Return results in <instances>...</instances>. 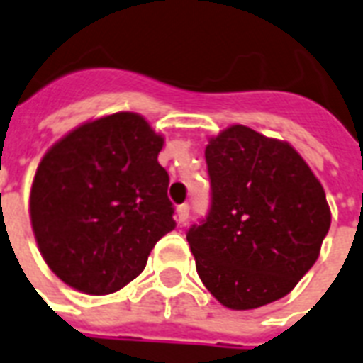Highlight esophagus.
Instances as JSON below:
<instances>
[{
	"mask_svg": "<svg viewBox=\"0 0 363 363\" xmlns=\"http://www.w3.org/2000/svg\"><path fill=\"white\" fill-rule=\"evenodd\" d=\"M188 213H190V207H188L186 203L177 207V222H179V226H184V224H186Z\"/></svg>",
	"mask_w": 363,
	"mask_h": 363,
	"instance_id": "34e87169",
	"label": "esophagus"
}]
</instances>
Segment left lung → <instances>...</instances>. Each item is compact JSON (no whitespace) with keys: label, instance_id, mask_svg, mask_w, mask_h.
Instances as JSON below:
<instances>
[{"label":"left lung","instance_id":"8db88e82","mask_svg":"<svg viewBox=\"0 0 363 363\" xmlns=\"http://www.w3.org/2000/svg\"><path fill=\"white\" fill-rule=\"evenodd\" d=\"M213 205L186 239L196 269L228 309L284 298L320 256L332 213L320 181L288 141L233 124L205 147Z\"/></svg>","mask_w":363,"mask_h":363}]
</instances>
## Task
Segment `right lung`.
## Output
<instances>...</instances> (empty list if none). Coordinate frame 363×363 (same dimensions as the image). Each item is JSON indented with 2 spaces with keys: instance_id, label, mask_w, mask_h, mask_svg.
I'll return each mask as SVG.
<instances>
[{
  "instance_id": "1",
  "label": "right lung",
  "mask_w": 363,
  "mask_h": 363,
  "mask_svg": "<svg viewBox=\"0 0 363 363\" xmlns=\"http://www.w3.org/2000/svg\"><path fill=\"white\" fill-rule=\"evenodd\" d=\"M164 135L137 113L77 125L48 148L30 190L37 247L54 275L88 296L124 288L175 230Z\"/></svg>"
}]
</instances>
